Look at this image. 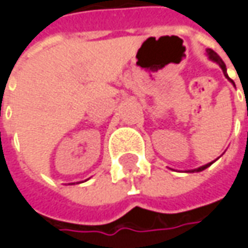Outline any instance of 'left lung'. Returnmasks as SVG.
<instances>
[{
  "mask_svg": "<svg viewBox=\"0 0 248 248\" xmlns=\"http://www.w3.org/2000/svg\"><path fill=\"white\" fill-rule=\"evenodd\" d=\"M207 56H208V59H210V61H213V62H215V63H217V64H218V66H219V67H221V69H222V72H224L225 77H226V78H228V80H229V81L232 82V84H233V85H234L233 80H231V78H229V76H228V73H226V66H225L224 61H222V59H221V58L218 56V53L214 52L213 49H207ZM213 163H214V161H211V163H208V164H205V166L199 167V168H195V170H189V171H186V172H200V171H203V170H205L207 167L211 166Z\"/></svg>",
  "mask_w": 248,
  "mask_h": 248,
  "instance_id": "left-lung-1",
  "label": "left lung"
}]
</instances>
